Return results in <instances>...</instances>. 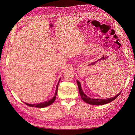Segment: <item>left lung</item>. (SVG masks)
I'll return each instance as SVG.
<instances>
[{"mask_svg":"<svg viewBox=\"0 0 135 135\" xmlns=\"http://www.w3.org/2000/svg\"><path fill=\"white\" fill-rule=\"evenodd\" d=\"M77 84H78V88H79V93L80 95V96L82 98V100L85 102L86 103L90 104H92V105H103V104H107L108 103H110L111 102H112L113 101H114L115 98H117L119 95L121 94L122 91L120 92V93L117 95L116 96H115L114 97H112L111 98H107V99H101V98H90L89 97H88V96H86L85 94H84V93L83 92L81 87V84L78 81L76 80Z\"/></svg>","mask_w":135,"mask_h":135,"instance_id":"8db88e82","label":"left lung"}]
</instances>
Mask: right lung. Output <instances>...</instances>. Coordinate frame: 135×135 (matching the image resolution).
<instances>
[{
	"label": "right lung",
	"mask_w": 135,
	"mask_h": 135,
	"mask_svg": "<svg viewBox=\"0 0 135 135\" xmlns=\"http://www.w3.org/2000/svg\"><path fill=\"white\" fill-rule=\"evenodd\" d=\"M60 79L61 78H60V80L57 83V86H56V92L55 93V95H54V96L51 98L49 100H47L45 102H41L40 103H37V104H28V103H27L26 102H24L26 105L30 106V107H37V108H44V107H47V106L51 105V104H52L54 101H55V99H56V95H57V89H58V85L59 84V83H60Z\"/></svg>",
	"instance_id": "right-lung-1"
}]
</instances>
